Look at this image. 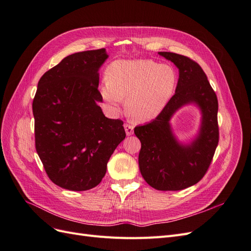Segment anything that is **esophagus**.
Returning a JSON list of instances; mask_svg holds the SVG:
<instances>
[{"mask_svg":"<svg viewBox=\"0 0 251 251\" xmlns=\"http://www.w3.org/2000/svg\"><path fill=\"white\" fill-rule=\"evenodd\" d=\"M125 130H126V133L127 136H131L133 135L134 133V126L132 125H128V124H126L125 125Z\"/></svg>","mask_w":251,"mask_h":251,"instance_id":"34e87169","label":"esophagus"}]
</instances>
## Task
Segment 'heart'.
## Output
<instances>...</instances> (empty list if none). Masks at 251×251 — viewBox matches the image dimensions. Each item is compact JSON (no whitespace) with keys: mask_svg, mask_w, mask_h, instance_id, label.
Returning a JSON list of instances; mask_svg holds the SVG:
<instances>
[{"mask_svg":"<svg viewBox=\"0 0 251 251\" xmlns=\"http://www.w3.org/2000/svg\"><path fill=\"white\" fill-rule=\"evenodd\" d=\"M177 75L168 64L153 60H118L108 71V81L100 87L102 100L118 110L126 97V111L133 119L149 121L158 116L169 102Z\"/></svg>","mask_w":251,"mask_h":251,"instance_id":"heart-1","label":"heart"}]
</instances>
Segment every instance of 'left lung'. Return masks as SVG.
Returning a JSON list of instances; mask_svg holds the SVG:
<instances>
[{"mask_svg":"<svg viewBox=\"0 0 251 251\" xmlns=\"http://www.w3.org/2000/svg\"><path fill=\"white\" fill-rule=\"evenodd\" d=\"M179 70L174 96L150 124L136 126L141 142L139 170L147 183L158 191H180L203 178L219 142L218 100L206 74L191 58L173 52H158ZM194 104L201 113L199 133L189 143L173 134L170 119L178 109Z\"/></svg>","mask_w":251,"mask_h":251,"instance_id":"obj_1","label":"left lung"}]
</instances>
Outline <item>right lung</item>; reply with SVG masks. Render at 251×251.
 Returning a JSON list of instances; mask_svg holds the SVG:
<instances>
[{"label": "right lung", "mask_w": 251, "mask_h": 251, "mask_svg": "<svg viewBox=\"0 0 251 251\" xmlns=\"http://www.w3.org/2000/svg\"><path fill=\"white\" fill-rule=\"evenodd\" d=\"M105 49L77 52L47 71L32 103L35 149L50 180L69 191L100 183L124 123L104 116L98 91Z\"/></svg>", "instance_id": "add662e5"}]
</instances>
